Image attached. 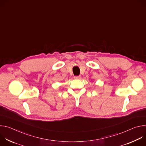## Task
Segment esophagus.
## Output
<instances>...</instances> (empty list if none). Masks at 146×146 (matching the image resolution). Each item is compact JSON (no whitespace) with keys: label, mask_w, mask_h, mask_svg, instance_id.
Instances as JSON below:
<instances>
[{"label":"esophagus","mask_w":146,"mask_h":146,"mask_svg":"<svg viewBox=\"0 0 146 146\" xmlns=\"http://www.w3.org/2000/svg\"><path fill=\"white\" fill-rule=\"evenodd\" d=\"M75 79H80L81 78V76H74Z\"/></svg>","instance_id":"1"}]
</instances>
